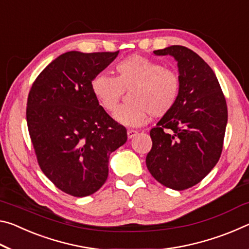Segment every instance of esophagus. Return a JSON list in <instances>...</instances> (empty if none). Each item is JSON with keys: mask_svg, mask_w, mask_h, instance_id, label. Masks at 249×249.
Masks as SVG:
<instances>
[{"mask_svg": "<svg viewBox=\"0 0 249 249\" xmlns=\"http://www.w3.org/2000/svg\"><path fill=\"white\" fill-rule=\"evenodd\" d=\"M137 135V130H135V129H128L127 130V137L128 138H133L134 136H136Z\"/></svg>", "mask_w": 249, "mask_h": 249, "instance_id": "esophagus-1", "label": "esophagus"}]
</instances>
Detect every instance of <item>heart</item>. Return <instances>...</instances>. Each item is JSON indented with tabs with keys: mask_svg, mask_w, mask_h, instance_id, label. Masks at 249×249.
Here are the masks:
<instances>
[{
	"mask_svg": "<svg viewBox=\"0 0 249 249\" xmlns=\"http://www.w3.org/2000/svg\"><path fill=\"white\" fill-rule=\"evenodd\" d=\"M115 78L96 74L91 89L100 107L108 113L115 111L124 92L129 91L130 103L121 107L114 114V119L123 125H142L148 114L166 115L179 98L178 73L153 59L130 54L115 66Z\"/></svg>",
	"mask_w": 249,
	"mask_h": 249,
	"instance_id": "heart-1",
	"label": "heart"
}]
</instances>
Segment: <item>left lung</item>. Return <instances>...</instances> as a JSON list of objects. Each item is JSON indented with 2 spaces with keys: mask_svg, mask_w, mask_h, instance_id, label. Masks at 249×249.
Wrapping results in <instances>:
<instances>
[{
  "mask_svg": "<svg viewBox=\"0 0 249 249\" xmlns=\"http://www.w3.org/2000/svg\"><path fill=\"white\" fill-rule=\"evenodd\" d=\"M154 53L176 59L181 88L175 107L150 129L146 166L158 182L181 191L199 183L221 157L226 100L215 73L191 49L175 45Z\"/></svg>",
  "mask_w": 249,
  "mask_h": 249,
  "instance_id": "left-lung-1",
  "label": "left lung"
}]
</instances>
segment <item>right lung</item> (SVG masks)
<instances>
[{
    "instance_id": "obj_1",
    "label": "right lung",
    "mask_w": 249,
    "mask_h": 249,
    "mask_svg": "<svg viewBox=\"0 0 249 249\" xmlns=\"http://www.w3.org/2000/svg\"><path fill=\"white\" fill-rule=\"evenodd\" d=\"M114 53H65L41 71L28 93L26 120L37 161L67 195H93L108 175V158L127 132L95 100L91 82Z\"/></svg>"
}]
</instances>
